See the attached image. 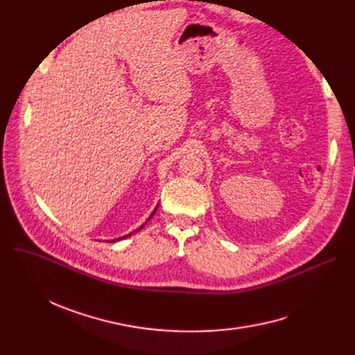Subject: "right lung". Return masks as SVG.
Listing matches in <instances>:
<instances>
[{"instance_id": "right-lung-1", "label": "right lung", "mask_w": 355, "mask_h": 355, "mask_svg": "<svg viewBox=\"0 0 355 355\" xmlns=\"http://www.w3.org/2000/svg\"><path fill=\"white\" fill-rule=\"evenodd\" d=\"M157 209H158V206H157V207L154 209V211L151 213V216H149V217H148V220H151V218L154 217V214L157 213ZM148 220H146V221H148ZM146 221L144 223V225H141V226H139V227H138V229H137L135 232H139L141 229H144V226L146 225ZM135 232H132V233H135ZM132 233H128V234H125V236H122V237H118V239H114V240H109V241H110V243H115V241H118V240H122V239H126V237H129V236H132ZM109 241H107V243H109Z\"/></svg>"}]
</instances>
